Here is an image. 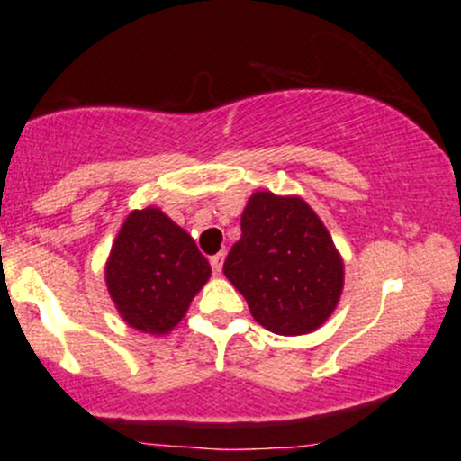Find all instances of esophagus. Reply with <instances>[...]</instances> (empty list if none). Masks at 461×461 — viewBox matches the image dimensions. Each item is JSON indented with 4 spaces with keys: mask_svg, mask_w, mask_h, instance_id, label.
Returning a JSON list of instances; mask_svg holds the SVG:
<instances>
[{
    "mask_svg": "<svg viewBox=\"0 0 461 461\" xmlns=\"http://www.w3.org/2000/svg\"><path fill=\"white\" fill-rule=\"evenodd\" d=\"M223 262H225V251L216 253V256L210 258V264H212V271H214L216 275H219L221 268H223Z\"/></svg>",
    "mask_w": 461,
    "mask_h": 461,
    "instance_id": "1",
    "label": "esophagus"
}]
</instances>
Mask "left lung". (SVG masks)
Listing matches in <instances>:
<instances>
[{
    "mask_svg": "<svg viewBox=\"0 0 461 461\" xmlns=\"http://www.w3.org/2000/svg\"><path fill=\"white\" fill-rule=\"evenodd\" d=\"M240 230L223 273L253 319L279 336L319 330L340 301L345 264L314 210L260 190L249 197Z\"/></svg>",
    "mask_w": 461,
    "mask_h": 461,
    "instance_id": "left-lung-1",
    "label": "left lung"
}]
</instances>
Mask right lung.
Wrapping results in <instances>:
<instances>
[{
    "label": "right lung",
    "instance_id": "1",
    "mask_svg": "<svg viewBox=\"0 0 461 461\" xmlns=\"http://www.w3.org/2000/svg\"><path fill=\"white\" fill-rule=\"evenodd\" d=\"M210 273L190 234L153 205L125 219L105 262V284L121 319L153 336L184 319Z\"/></svg>",
    "mask_w": 461,
    "mask_h": 461
}]
</instances>
